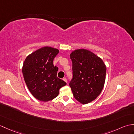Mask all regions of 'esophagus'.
<instances>
[{"mask_svg":"<svg viewBox=\"0 0 134 134\" xmlns=\"http://www.w3.org/2000/svg\"><path fill=\"white\" fill-rule=\"evenodd\" d=\"M63 80L64 81H65V82H66V83H67V79H66V78H63Z\"/></svg>","mask_w":134,"mask_h":134,"instance_id":"esophagus-1","label":"esophagus"}]
</instances>
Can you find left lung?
I'll use <instances>...</instances> for the list:
<instances>
[{"mask_svg":"<svg viewBox=\"0 0 134 134\" xmlns=\"http://www.w3.org/2000/svg\"><path fill=\"white\" fill-rule=\"evenodd\" d=\"M72 78L69 85L74 98L82 104L93 101L104 86L107 68L102 60L91 51L79 49L70 54Z\"/></svg>","mask_w":134,"mask_h":134,"instance_id":"obj_1","label":"left lung"}]
</instances>
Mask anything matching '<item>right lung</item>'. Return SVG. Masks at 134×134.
<instances>
[{
    "label": "right lung",
    "instance_id": "add662e5",
    "mask_svg": "<svg viewBox=\"0 0 134 134\" xmlns=\"http://www.w3.org/2000/svg\"><path fill=\"white\" fill-rule=\"evenodd\" d=\"M59 50L44 47L35 51L25 59L22 67L25 82L32 94L41 101L56 98L59 89L66 83L57 76L58 67L53 61Z\"/></svg>",
    "mask_w": 134,
    "mask_h": 134
}]
</instances>
